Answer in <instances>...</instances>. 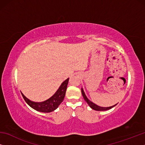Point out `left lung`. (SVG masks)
Masks as SVG:
<instances>
[{
  "label": "left lung",
  "mask_w": 145,
  "mask_h": 145,
  "mask_svg": "<svg viewBox=\"0 0 145 145\" xmlns=\"http://www.w3.org/2000/svg\"><path fill=\"white\" fill-rule=\"evenodd\" d=\"M81 92H82V95L83 96V98H84V99L85 100V101L88 103V104L89 105V107L93 109V110H95V111H107V110H109V109H111V108L114 107V106H116L117 105L115 104L114 105H112V106L111 107H100L99 106V105H97V104H94V103L92 102L91 101H90V100L88 99L87 97L86 96L85 93L84 92V90H83L82 88H81Z\"/></svg>",
  "instance_id": "left-lung-1"
}]
</instances>
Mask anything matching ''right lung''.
I'll use <instances>...</instances> for the list:
<instances>
[{
  "instance_id": "obj_1",
  "label": "right lung",
  "mask_w": 145,
  "mask_h": 145,
  "mask_svg": "<svg viewBox=\"0 0 145 145\" xmlns=\"http://www.w3.org/2000/svg\"><path fill=\"white\" fill-rule=\"evenodd\" d=\"M68 80H69V78L65 80L61 84L57 91L54 93V95L52 97H51L50 99H48L44 102H33L24 96L22 93H21L24 99L25 100L27 104L33 108V109L42 112H52L57 109L59 105L61 104V103L63 101L64 98L65 97Z\"/></svg>"
}]
</instances>
